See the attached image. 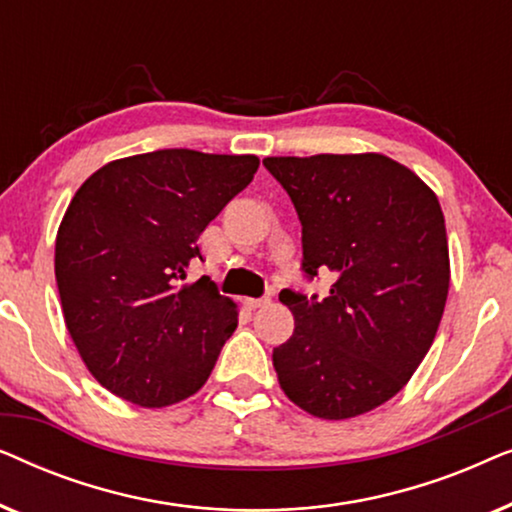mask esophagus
<instances>
[{
  "label": "esophagus",
  "mask_w": 512,
  "mask_h": 512,
  "mask_svg": "<svg viewBox=\"0 0 512 512\" xmlns=\"http://www.w3.org/2000/svg\"><path fill=\"white\" fill-rule=\"evenodd\" d=\"M265 305H270V298H249L247 300L249 310H258V307H265Z\"/></svg>",
  "instance_id": "34e87169"
}]
</instances>
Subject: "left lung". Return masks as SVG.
Listing matches in <instances>:
<instances>
[{"label":"left lung","instance_id":"left-lung-1","mask_svg":"<svg viewBox=\"0 0 512 512\" xmlns=\"http://www.w3.org/2000/svg\"><path fill=\"white\" fill-rule=\"evenodd\" d=\"M303 223V270L331 272L324 300L284 289L296 321L272 352L279 387L319 419L394 398L436 338L450 291L436 193L382 153L265 158Z\"/></svg>","mask_w":512,"mask_h":512}]
</instances>
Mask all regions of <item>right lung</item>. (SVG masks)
Returning a JSON list of instances; mask_svg holds the SVG:
<instances>
[{
	"mask_svg": "<svg viewBox=\"0 0 512 512\" xmlns=\"http://www.w3.org/2000/svg\"><path fill=\"white\" fill-rule=\"evenodd\" d=\"M256 156L160 149L111 160L74 193L55 279L90 375L123 401L165 408L202 389L237 328V305L200 277L198 237L244 191Z\"/></svg>",
	"mask_w": 512,
	"mask_h": 512,
	"instance_id": "obj_1",
	"label": "right lung"
}]
</instances>
